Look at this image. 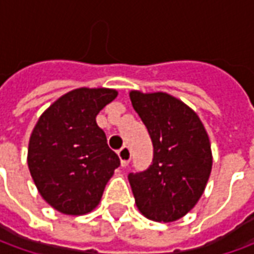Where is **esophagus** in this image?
I'll list each match as a JSON object with an SVG mask.
<instances>
[{"label": "esophagus", "mask_w": 254, "mask_h": 254, "mask_svg": "<svg viewBox=\"0 0 254 254\" xmlns=\"http://www.w3.org/2000/svg\"><path fill=\"white\" fill-rule=\"evenodd\" d=\"M118 156L121 159V165L122 166H127V163L130 162L132 159V151L127 145H124L120 151H118Z\"/></svg>", "instance_id": "obj_1"}]
</instances>
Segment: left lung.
Returning a JSON list of instances; mask_svg holds the SVG:
<instances>
[{
    "instance_id": "8db88e82",
    "label": "left lung",
    "mask_w": 254,
    "mask_h": 254,
    "mask_svg": "<svg viewBox=\"0 0 254 254\" xmlns=\"http://www.w3.org/2000/svg\"><path fill=\"white\" fill-rule=\"evenodd\" d=\"M133 109L154 145L152 165L127 176L136 205L145 218L174 222L196 205L212 169L209 138L200 118L165 92H130Z\"/></svg>"
}]
</instances>
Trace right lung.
<instances>
[{
	"instance_id": "obj_1",
	"label": "right lung",
	"mask_w": 254,
	"mask_h": 254,
	"mask_svg": "<svg viewBox=\"0 0 254 254\" xmlns=\"http://www.w3.org/2000/svg\"><path fill=\"white\" fill-rule=\"evenodd\" d=\"M118 92L77 88L39 118L28 144V167L42 197L66 215L91 212L120 166L96 116Z\"/></svg>"
}]
</instances>
